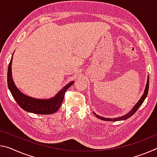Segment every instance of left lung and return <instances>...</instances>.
<instances>
[{"label": "left lung", "instance_id": "1", "mask_svg": "<svg viewBox=\"0 0 157 157\" xmlns=\"http://www.w3.org/2000/svg\"><path fill=\"white\" fill-rule=\"evenodd\" d=\"M149 83H150V82H149V77L147 78V82L146 84V87L145 91H144V94H143V96L140 98V100L138 101V103H137L135 106L133 107V108L131 109V110L129 112L128 114H125V115H124L122 117H117V118H113V119H110V118H105V117H101L98 115V114H96L95 113H94L95 114L96 117H97L98 119H101V120H103V121H120V120H126V119H128L129 117H131V116L133 115V114H135L136 112L138 110V109L140 108V106L143 104V103L145 101V99L146 98L147 95V93H148V89H149Z\"/></svg>", "mask_w": 157, "mask_h": 157}]
</instances>
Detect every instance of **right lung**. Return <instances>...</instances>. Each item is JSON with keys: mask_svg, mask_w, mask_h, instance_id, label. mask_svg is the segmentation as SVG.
I'll return each mask as SVG.
<instances>
[{"mask_svg": "<svg viewBox=\"0 0 157 157\" xmlns=\"http://www.w3.org/2000/svg\"><path fill=\"white\" fill-rule=\"evenodd\" d=\"M12 56L7 69V85L14 100L25 111L38 114H51L59 110L63 103L65 93L74 82L68 83L55 96L48 99H37L25 95L17 87L12 75Z\"/></svg>", "mask_w": 157, "mask_h": 157, "instance_id": "add662e5", "label": "right lung"}]
</instances>
